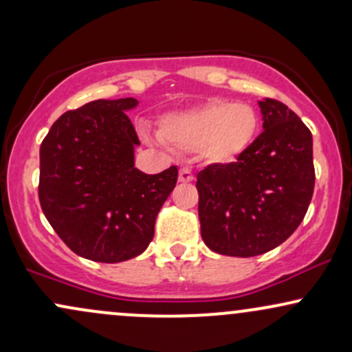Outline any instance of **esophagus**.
Segmentation results:
<instances>
[{"instance_id": "obj_1", "label": "esophagus", "mask_w": 352, "mask_h": 352, "mask_svg": "<svg viewBox=\"0 0 352 352\" xmlns=\"http://www.w3.org/2000/svg\"><path fill=\"white\" fill-rule=\"evenodd\" d=\"M179 180L182 184H190V182L193 180V173L192 170H188V168H180L179 172Z\"/></svg>"}]
</instances>
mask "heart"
<instances>
[{
	"instance_id": "1",
	"label": "heart",
	"mask_w": 352,
	"mask_h": 352,
	"mask_svg": "<svg viewBox=\"0 0 352 352\" xmlns=\"http://www.w3.org/2000/svg\"><path fill=\"white\" fill-rule=\"evenodd\" d=\"M258 114L246 104L215 100L192 111L165 116L160 137L182 151H201L212 162H232L252 145Z\"/></svg>"
}]
</instances>
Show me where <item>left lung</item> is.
<instances>
[{
    "instance_id": "left-lung-1",
    "label": "left lung",
    "mask_w": 352,
    "mask_h": 352,
    "mask_svg": "<svg viewBox=\"0 0 352 352\" xmlns=\"http://www.w3.org/2000/svg\"><path fill=\"white\" fill-rule=\"evenodd\" d=\"M263 129L236 162L197 175L201 238L215 253L256 256L300 227L314 190L313 135L288 106L260 102Z\"/></svg>"
}]
</instances>
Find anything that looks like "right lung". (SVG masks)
I'll use <instances>...</instances> for the list:
<instances>
[{
  "label": "right lung",
  "instance_id": "obj_1",
  "mask_svg": "<svg viewBox=\"0 0 352 352\" xmlns=\"http://www.w3.org/2000/svg\"><path fill=\"white\" fill-rule=\"evenodd\" d=\"M134 98L92 100L64 112L39 148V204L58 236L79 256L119 263L145 252L179 170L134 167L139 137L125 111Z\"/></svg>",
  "mask_w": 352,
  "mask_h": 352
}]
</instances>
